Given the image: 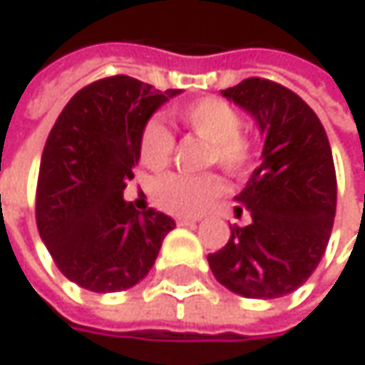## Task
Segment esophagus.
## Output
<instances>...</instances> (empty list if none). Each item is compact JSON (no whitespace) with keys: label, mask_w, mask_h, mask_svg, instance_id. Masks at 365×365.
Listing matches in <instances>:
<instances>
[{"label":"esophagus","mask_w":365,"mask_h":365,"mask_svg":"<svg viewBox=\"0 0 365 365\" xmlns=\"http://www.w3.org/2000/svg\"><path fill=\"white\" fill-rule=\"evenodd\" d=\"M176 223H178V225H189V227L197 225V221H195V219H191V217H178V219H176Z\"/></svg>","instance_id":"obj_1"}]
</instances>
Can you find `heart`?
I'll use <instances>...</instances> for the list:
<instances>
[{
	"mask_svg": "<svg viewBox=\"0 0 365 365\" xmlns=\"http://www.w3.org/2000/svg\"><path fill=\"white\" fill-rule=\"evenodd\" d=\"M172 120L208 142V165H219L227 174H240L255 159V138L242 129L240 112L221 97H202L174 108ZM172 153V131L159 120H148L142 127L138 140V155L142 165L159 172L170 163ZM221 193L223 182L217 174H165L150 185L153 204L178 217L200 215Z\"/></svg>",
	"mask_w": 365,
	"mask_h": 365,
	"instance_id": "heart-1",
	"label": "heart"
}]
</instances>
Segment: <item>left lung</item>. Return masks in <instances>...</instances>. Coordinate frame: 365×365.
I'll return each instance as SVG.
<instances>
[{"instance_id": "8db88e82", "label": "left lung", "mask_w": 365, "mask_h": 365, "mask_svg": "<svg viewBox=\"0 0 365 365\" xmlns=\"http://www.w3.org/2000/svg\"><path fill=\"white\" fill-rule=\"evenodd\" d=\"M221 93L255 116L266 142L262 165L236 197L253 221L232 225L208 264L230 291L272 299L302 287L327 249L338 191L334 157L319 116L291 89L247 78Z\"/></svg>"}]
</instances>
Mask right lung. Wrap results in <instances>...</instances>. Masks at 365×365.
<instances>
[{"mask_svg": "<svg viewBox=\"0 0 365 365\" xmlns=\"http://www.w3.org/2000/svg\"><path fill=\"white\" fill-rule=\"evenodd\" d=\"M178 93L110 76L81 89L55 120L40 161L36 223L57 268L78 287L95 293L133 287L176 227L153 208L138 212L123 191L140 161L142 127Z\"/></svg>", "mask_w": 365, "mask_h": 365, "instance_id": "obj_1", "label": "right lung"}]
</instances>
